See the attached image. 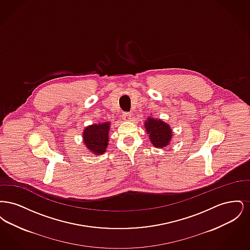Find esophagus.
Here are the masks:
<instances>
[{"label": "esophagus", "instance_id": "1", "mask_svg": "<svg viewBox=\"0 0 250 250\" xmlns=\"http://www.w3.org/2000/svg\"><path fill=\"white\" fill-rule=\"evenodd\" d=\"M130 112H128V111H124L123 112V119L128 121V120L130 119Z\"/></svg>", "mask_w": 250, "mask_h": 250}]
</instances>
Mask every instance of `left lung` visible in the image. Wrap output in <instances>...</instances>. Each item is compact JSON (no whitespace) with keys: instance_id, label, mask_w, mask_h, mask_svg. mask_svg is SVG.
<instances>
[{"instance_id":"left-lung-1","label":"left lung","mask_w":250,"mask_h":250,"mask_svg":"<svg viewBox=\"0 0 250 250\" xmlns=\"http://www.w3.org/2000/svg\"><path fill=\"white\" fill-rule=\"evenodd\" d=\"M147 134H150L151 143L157 148H162L169 143L171 139V129L164 122L160 120L148 118L145 122Z\"/></svg>"}]
</instances>
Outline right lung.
<instances>
[{"instance_id": "1", "label": "right lung", "mask_w": 250, "mask_h": 250, "mask_svg": "<svg viewBox=\"0 0 250 250\" xmlns=\"http://www.w3.org/2000/svg\"><path fill=\"white\" fill-rule=\"evenodd\" d=\"M109 123L93 125L83 132V140L88 150L96 155H102L106 152L108 142Z\"/></svg>"}]
</instances>
